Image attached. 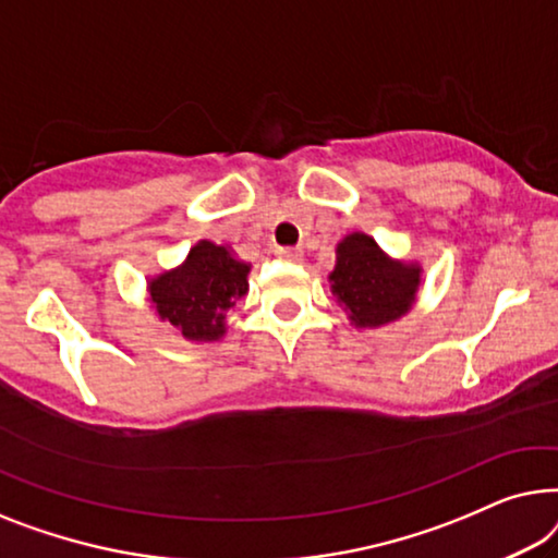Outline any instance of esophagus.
<instances>
[{
    "label": "esophagus",
    "mask_w": 558,
    "mask_h": 558,
    "mask_svg": "<svg viewBox=\"0 0 558 558\" xmlns=\"http://www.w3.org/2000/svg\"><path fill=\"white\" fill-rule=\"evenodd\" d=\"M276 255L280 257V260H286V263H301L303 260L301 250H293V247H278Z\"/></svg>",
    "instance_id": "obj_1"
}]
</instances>
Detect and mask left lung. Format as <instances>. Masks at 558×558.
Returning a JSON list of instances; mask_svg holds the SVG:
<instances>
[{
	"label": "left lung",
	"mask_w": 558,
	"mask_h": 558,
	"mask_svg": "<svg viewBox=\"0 0 558 558\" xmlns=\"http://www.w3.org/2000/svg\"><path fill=\"white\" fill-rule=\"evenodd\" d=\"M331 290L356 328H379L410 313L422 282L417 263L391 260L374 238L351 232L336 245Z\"/></svg>",
	"instance_id": "obj_1"
}]
</instances>
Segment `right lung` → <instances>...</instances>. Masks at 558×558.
I'll list each match as a JSON object with an SVG mask.
<instances>
[{"label":"right lung","mask_w":558,"mask_h":558,"mask_svg":"<svg viewBox=\"0 0 558 558\" xmlns=\"http://www.w3.org/2000/svg\"><path fill=\"white\" fill-rule=\"evenodd\" d=\"M247 272L230 247L202 240L179 268L148 280V301L186 341H219L227 311L247 293Z\"/></svg>","instance_id":"right-lung-1"}]
</instances>
